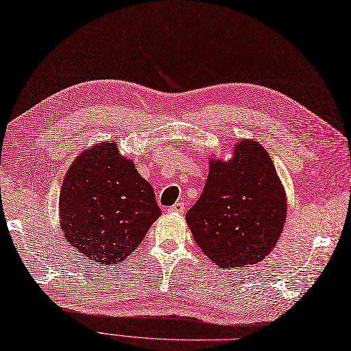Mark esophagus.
<instances>
[{
    "label": "esophagus",
    "mask_w": 351,
    "mask_h": 351,
    "mask_svg": "<svg viewBox=\"0 0 351 351\" xmlns=\"http://www.w3.org/2000/svg\"><path fill=\"white\" fill-rule=\"evenodd\" d=\"M167 211H169V213H176V214H184V213H185V204L178 201V202H175L172 206H169Z\"/></svg>",
    "instance_id": "obj_1"
}]
</instances>
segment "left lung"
<instances>
[{
	"mask_svg": "<svg viewBox=\"0 0 351 351\" xmlns=\"http://www.w3.org/2000/svg\"><path fill=\"white\" fill-rule=\"evenodd\" d=\"M287 219V198L267 152L243 140L230 162L211 160L201 197L186 213L198 247L221 267L263 261Z\"/></svg>",
	"mask_w": 351,
	"mask_h": 351,
	"instance_id": "obj_1",
	"label": "left lung"
}]
</instances>
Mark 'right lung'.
Segmentation results:
<instances>
[{"label":"right lung","mask_w":351,"mask_h":351,"mask_svg":"<svg viewBox=\"0 0 351 351\" xmlns=\"http://www.w3.org/2000/svg\"><path fill=\"white\" fill-rule=\"evenodd\" d=\"M60 226L73 247L97 263H120L162 214L154 191L114 143L77 156L59 197Z\"/></svg>","instance_id":"obj_1"}]
</instances>
